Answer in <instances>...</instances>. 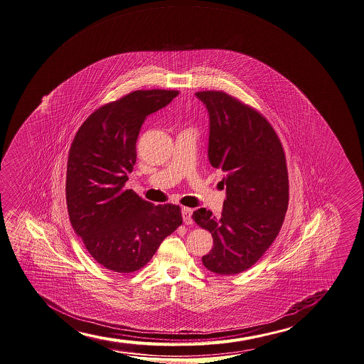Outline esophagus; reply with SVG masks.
<instances>
[{
    "mask_svg": "<svg viewBox=\"0 0 364 364\" xmlns=\"http://www.w3.org/2000/svg\"><path fill=\"white\" fill-rule=\"evenodd\" d=\"M182 217L185 225H191L192 223V209L191 208H182Z\"/></svg>",
    "mask_w": 364,
    "mask_h": 364,
    "instance_id": "34e87169",
    "label": "esophagus"
}]
</instances>
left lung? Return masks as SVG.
Wrapping results in <instances>:
<instances>
[{
	"label": "left lung",
	"instance_id": "1",
	"mask_svg": "<svg viewBox=\"0 0 364 364\" xmlns=\"http://www.w3.org/2000/svg\"><path fill=\"white\" fill-rule=\"evenodd\" d=\"M210 118L208 156L223 172L227 198L217 218L195 210L192 219L213 236L203 257L209 271L233 276L263 257L284 223L289 173L284 147L262 112L223 91H200Z\"/></svg>",
	"mask_w": 364,
	"mask_h": 364
}]
</instances>
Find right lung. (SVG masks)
I'll list each match as a JSON object with an SVG mask.
<instances>
[{"mask_svg":"<svg viewBox=\"0 0 364 364\" xmlns=\"http://www.w3.org/2000/svg\"><path fill=\"white\" fill-rule=\"evenodd\" d=\"M178 93H127L96 109L74 136L66 166L69 219L91 257L106 269L139 271L182 225L178 205H154L126 188L142 123Z\"/></svg>","mask_w":364,"mask_h":364,"instance_id":"1","label":"right lung"}]
</instances>
